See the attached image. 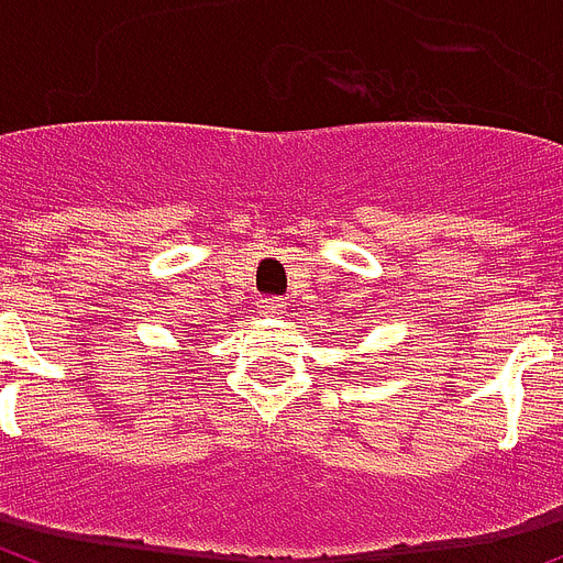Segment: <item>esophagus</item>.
<instances>
[{
    "label": "esophagus",
    "mask_w": 563,
    "mask_h": 563,
    "mask_svg": "<svg viewBox=\"0 0 563 563\" xmlns=\"http://www.w3.org/2000/svg\"><path fill=\"white\" fill-rule=\"evenodd\" d=\"M286 307H289V303H286V298H263L260 300V312H263V316H272V318H277V316H283V312H286Z\"/></svg>",
    "instance_id": "34e87169"
}]
</instances>
